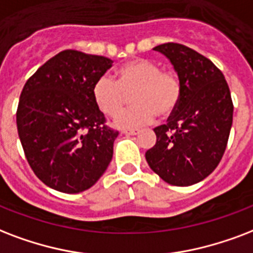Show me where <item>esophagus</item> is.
I'll list each match as a JSON object with an SVG mask.
<instances>
[{"label": "esophagus", "mask_w": 253, "mask_h": 253, "mask_svg": "<svg viewBox=\"0 0 253 253\" xmlns=\"http://www.w3.org/2000/svg\"><path fill=\"white\" fill-rule=\"evenodd\" d=\"M124 134H128V136H137L140 130H137V129H129V130H123Z\"/></svg>", "instance_id": "obj_1"}]
</instances>
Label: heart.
<instances>
[{
	"label": "heart",
	"instance_id": "heart-1",
	"mask_svg": "<svg viewBox=\"0 0 253 253\" xmlns=\"http://www.w3.org/2000/svg\"><path fill=\"white\" fill-rule=\"evenodd\" d=\"M133 105L116 117L121 129L140 128L160 116L168 119L175 112L182 96L181 80L174 72L161 70L153 60L137 58L117 68L116 82L100 76L92 87L96 107L109 117H115L130 95Z\"/></svg>",
	"mask_w": 253,
	"mask_h": 253
}]
</instances>
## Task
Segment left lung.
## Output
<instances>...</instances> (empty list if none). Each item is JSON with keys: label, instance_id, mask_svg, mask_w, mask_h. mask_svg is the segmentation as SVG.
<instances>
[{"label": "left lung", "instance_id": "left-lung-1", "mask_svg": "<svg viewBox=\"0 0 253 253\" xmlns=\"http://www.w3.org/2000/svg\"><path fill=\"white\" fill-rule=\"evenodd\" d=\"M153 50L173 64L182 96L168 124L154 128L157 141L145 158L170 185H194L214 171L226 150L234 115L230 88L222 71L193 48L164 43Z\"/></svg>", "mask_w": 253, "mask_h": 253}]
</instances>
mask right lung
I'll list each match as a JSON object with an SVG mask.
<instances>
[{
  "label": "right lung",
  "instance_id": "1",
  "mask_svg": "<svg viewBox=\"0 0 253 253\" xmlns=\"http://www.w3.org/2000/svg\"><path fill=\"white\" fill-rule=\"evenodd\" d=\"M112 67L105 56L64 50L27 80L17 129L35 175L66 194L89 189L104 174L119 132L105 125L92 87Z\"/></svg>",
  "mask_w": 253,
  "mask_h": 253
}]
</instances>
